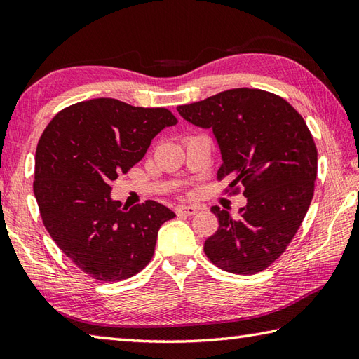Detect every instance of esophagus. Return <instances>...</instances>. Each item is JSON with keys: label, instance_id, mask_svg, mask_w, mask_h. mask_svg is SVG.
Segmentation results:
<instances>
[{"label": "esophagus", "instance_id": "obj_1", "mask_svg": "<svg viewBox=\"0 0 359 359\" xmlns=\"http://www.w3.org/2000/svg\"><path fill=\"white\" fill-rule=\"evenodd\" d=\"M196 213H198V207H196V205H179L177 207V215L193 216Z\"/></svg>", "mask_w": 359, "mask_h": 359}]
</instances>
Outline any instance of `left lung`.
I'll return each instance as SVG.
<instances>
[{"mask_svg":"<svg viewBox=\"0 0 359 359\" xmlns=\"http://www.w3.org/2000/svg\"><path fill=\"white\" fill-rule=\"evenodd\" d=\"M185 121L212 129L221 151L217 179L244 187L248 203L231 216L212 207L219 227L203 244L231 273H257L283 254L310 208L318 175L314 140L296 109L257 88H233L179 105Z\"/></svg>","mask_w":359,"mask_h":359,"instance_id":"8db88e82","label":"left lung"}]
</instances>
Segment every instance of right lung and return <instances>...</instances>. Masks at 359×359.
Segmentation results:
<instances>
[{"mask_svg":"<svg viewBox=\"0 0 359 359\" xmlns=\"http://www.w3.org/2000/svg\"><path fill=\"white\" fill-rule=\"evenodd\" d=\"M177 124L166 109L96 97L63 109L35 151L34 194L41 219L72 262L101 282L142 271L156 250L170 208L146 201L132 208L111 199V182L138 163L152 138Z\"/></svg>","mask_w":359,"mask_h":359,"instance_id":"right-lung-1","label":"right lung"}]
</instances>
